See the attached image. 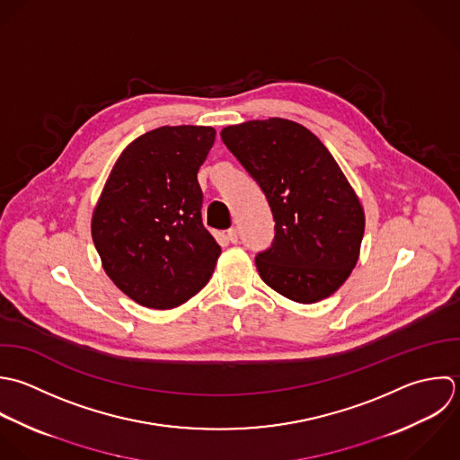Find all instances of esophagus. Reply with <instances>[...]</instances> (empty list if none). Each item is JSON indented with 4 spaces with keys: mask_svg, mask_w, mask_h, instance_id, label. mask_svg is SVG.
I'll list each match as a JSON object with an SVG mask.
<instances>
[{
    "mask_svg": "<svg viewBox=\"0 0 460 460\" xmlns=\"http://www.w3.org/2000/svg\"><path fill=\"white\" fill-rule=\"evenodd\" d=\"M227 238H229L231 243H238V229L236 227L227 229Z\"/></svg>",
    "mask_w": 460,
    "mask_h": 460,
    "instance_id": "esophagus-1",
    "label": "esophagus"
}]
</instances>
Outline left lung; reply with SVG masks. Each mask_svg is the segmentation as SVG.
<instances>
[{"label":"left lung","mask_w":460,"mask_h":460,"mask_svg":"<svg viewBox=\"0 0 460 460\" xmlns=\"http://www.w3.org/2000/svg\"><path fill=\"white\" fill-rule=\"evenodd\" d=\"M220 136L260 184L276 222L270 247L256 256L261 279L303 305L332 296L358 261L366 217L330 150L283 118L229 125Z\"/></svg>","instance_id":"obj_1"}]
</instances>
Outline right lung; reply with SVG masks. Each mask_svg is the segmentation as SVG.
Returning a JSON list of instances; mask_svg holds the SVG:
<instances>
[{
    "instance_id": "obj_1",
    "label": "right lung",
    "mask_w": 460,
    "mask_h": 460,
    "mask_svg": "<svg viewBox=\"0 0 460 460\" xmlns=\"http://www.w3.org/2000/svg\"><path fill=\"white\" fill-rule=\"evenodd\" d=\"M213 127H159L118 157L93 211L91 234L103 270L137 305L168 310L209 281L220 245L202 224L197 172Z\"/></svg>"
}]
</instances>
